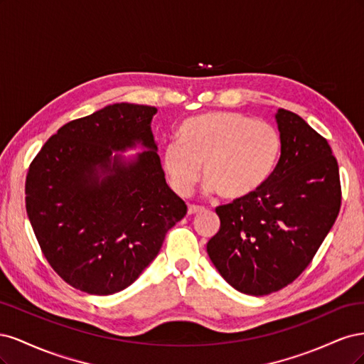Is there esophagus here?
I'll list each match as a JSON object with an SVG mask.
<instances>
[{"instance_id": "esophagus-1", "label": "esophagus", "mask_w": 364, "mask_h": 364, "mask_svg": "<svg viewBox=\"0 0 364 364\" xmlns=\"http://www.w3.org/2000/svg\"><path fill=\"white\" fill-rule=\"evenodd\" d=\"M202 213H205V208H202V206H194V205L188 206V215H196V214H202Z\"/></svg>"}]
</instances>
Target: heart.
<instances>
[{
    "label": "heart",
    "instance_id": "b5f03b06",
    "mask_svg": "<svg viewBox=\"0 0 364 364\" xmlns=\"http://www.w3.org/2000/svg\"><path fill=\"white\" fill-rule=\"evenodd\" d=\"M178 141L165 146L162 167L181 196L200 178L208 193L240 200L258 191L279 162L282 139L277 127L241 112H211L182 123Z\"/></svg>",
    "mask_w": 364,
    "mask_h": 364
}]
</instances>
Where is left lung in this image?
Returning <instances> with one entry per match:
<instances>
[{"instance_id": "left-lung-1", "label": "left lung", "mask_w": 364, "mask_h": 364, "mask_svg": "<svg viewBox=\"0 0 364 364\" xmlns=\"http://www.w3.org/2000/svg\"><path fill=\"white\" fill-rule=\"evenodd\" d=\"M282 150L258 191L215 208L218 232L206 252L218 273L245 294L284 289L311 262L340 211L337 159L328 141L285 109L274 114Z\"/></svg>"}]
</instances>
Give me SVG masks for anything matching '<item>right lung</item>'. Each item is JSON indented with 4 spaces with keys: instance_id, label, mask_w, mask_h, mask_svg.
Masks as SVG:
<instances>
[{
    "instance_id": "obj_1",
    "label": "right lung",
    "mask_w": 364,
    "mask_h": 364,
    "mask_svg": "<svg viewBox=\"0 0 364 364\" xmlns=\"http://www.w3.org/2000/svg\"><path fill=\"white\" fill-rule=\"evenodd\" d=\"M158 109L115 103L70 121L33 159L26 209L50 266L98 296L134 284L186 205L165 182L151 132ZM143 151L124 157L127 149Z\"/></svg>"
}]
</instances>
